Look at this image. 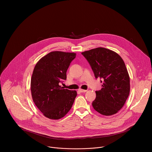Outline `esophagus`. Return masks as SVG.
<instances>
[{
	"instance_id": "obj_1",
	"label": "esophagus",
	"mask_w": 152,
	"mask_h": 152,
	"mask_svg": "<svg viewBox=\"0 0 152 152\" xmlns=\"http://www.w3.org/2000/svg\"><path fill=\"white\" fill-rule=\"evenodd\" d=\"M79 91L80 93H85V92L87 91V90H83V89H79Z\"/></svg>"
}]
</instances>
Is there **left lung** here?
Here are the masks:
<instances>
[{"label":"left lung","mask_w":152,"mask_h":152,"mask_svg":"<svg viewBox=\"0 0 152 152\" xmlns=\"http://www.w3.org/2000/svg\"><path fill=\"white\" fill-rule=\"evenodd\" d=\"M87 59L96 78H102V88L96 91L94 109L102 115L117 114L130 93V77L121 57L116 52L97 48L82 52Z\"/></svg>","instance_id":"8db88e82"}]
</instances>
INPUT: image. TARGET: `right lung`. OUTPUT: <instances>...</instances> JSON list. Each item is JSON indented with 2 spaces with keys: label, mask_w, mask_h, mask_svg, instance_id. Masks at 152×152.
Segmentation results:
<instances>
[{
  "label": "right lung",
  "mask_w": 152,
  "mask_h": 152,
  "mask_svg": "<svg viewBox=\"0 0 152 152\" xmlns=\"http://www.w3.org/2000/svg\"><path fill=\"white\" fill-rule=\"evenodd\" d=\"M75 53L51 52L36 64L31 80L32 100L46 117L58 120L66 115L77 96L75 90L64 89L59 82L66 80V72Z\"/></svg>",
  "instance_id": "1"
}]
</instances>
